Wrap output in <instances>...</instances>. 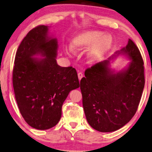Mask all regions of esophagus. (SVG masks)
<instances>
[{
    "mask_svg": "<svg viewBox=\"0 0 152 152\" xmlns=\"http://www.w3.org/2000/svg\"><path fill=\"white\" fill-rule=\"evenodd\" d=\"M78 79L79 80H81L82 79V78H83V73H81V72H79V73L78 74Z\"/></svg>",
    "mask_w": 152,
    "mask_h": 152,
    "instance_id": "34e87169",
    "label": "esophagus"
}]
</instances>
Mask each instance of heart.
Segmentation results:
<instances>
[{"label": "heart", "mask_w": 152, "mask_h": 152, "mask_svg": "<svg viewBox=\"0 0 152 152\" xmlns=\"http://www.w3.org/2000/svg\"><path fill=\"white\" fill-rule=\"evenodd\" d=\"M112 44V38L107 34L95 30H88L79 33L72 38V51H80L88 48L86 51V59L89 64H95L110 50Z\"/></svg>", "instance_id": "1"}]
</instances>
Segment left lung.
I'll list each match as a JSON object with an SVG mask.
<instances>
[{
  "label": "left lung",
  "mask_w": 152,
  "mask_h": 152,
  "mask_svg": "<svg viewBox=\"0 0 152 152\" xmlns=\"http://www.w3.org/2000/svg\"><path fill=\"white\" fill-rule=\"evenodd\" d=\"M120 54L131 60L119 72L110 68V61ZM143 61L131 39L126 47L107 60L96 64L80 80L86 118L94 129L103 132L122 128L135 114L145 85Z\"/></svg>",
  "instance_id": "1"
}]
</instances>
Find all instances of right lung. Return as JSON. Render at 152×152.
Here are the masks:
<instances>
[{"label": "right lung", "instance_id": "right-lung-1", "mask_svg": "<svg viewBox=\"0 0 152 152\" xmlns=\"http://www.w3.org/2000/svg\"><path fill=\"white\" fill-rule=\"evenodd\" d=\"M49 30V26H38L27 34L17 50L13 70L19 110L25 121L38 130L58 123L64 101L80 86L75 69L57 64L58 42Z\"/></svg>", "mask_w": 152, "mask_h": 152}]
</instances>
